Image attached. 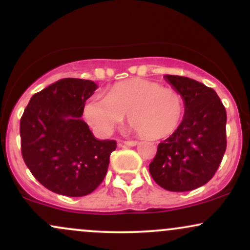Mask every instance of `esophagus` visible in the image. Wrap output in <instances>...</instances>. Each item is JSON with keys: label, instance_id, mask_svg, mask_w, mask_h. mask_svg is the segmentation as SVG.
Returning <instances> with one entry per match:
<instances>
[{"label": "esophagus", "instance_id": "34e87169", "mask_svg": "<svg viewBox=\"0 0 250 250\" xmlns=\"http://www.w3.org/2000/svg\"><path fill=\"white\" fill-rule=\"evenodd\" d=\"M124 144H126V146H135L138 144V142L137 141H125Z\"/></svg>", "mask_w": 250, "mask_h": 250}]
</instances>
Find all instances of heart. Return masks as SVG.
Segmentation results:
<instances>
[{
	"label": "heart",
	"instance_id": "b5f03b06",
	"mask_svg": "<svg viewBox=\"0 0 250 250\" xmlns=\"http://www.w3.org/2000/svg\"><path fill=\"white\" fill-rule=\"evenodd\" d=\"M85 119L104 133L111 132L127 115L128 125L139 136L161 139L176 131L184 119L181 94L143 79L115 83L106 98L90 99L83 108Z\"/></svg>",
	"mask_w": 250,
	"mask_h": 250
}]
</instances>
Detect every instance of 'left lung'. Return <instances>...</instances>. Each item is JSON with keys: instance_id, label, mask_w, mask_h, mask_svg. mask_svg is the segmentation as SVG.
Returning a JSON list of instances; mask_svg holds the SVG:
<instances>
[{"instance_id": "obj_1", "label": "left lung", "mask_w": 250, "mask_h": 250, "mask_svg": "<svg viewBox=\"0 0 250 250\" xmlns=\"http://www.w3.org/2000/svg\"><path fill=\"white\" fill-rule=\"evenodd\" d=\"M165 77L184 98L185 115L175 132L158 144L149 171L162 188L187 192L208 184L221 165L227 111L212 88L188 77Z\"/></svg>"}]
</instances>
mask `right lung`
<instances>
[{
    "instance_id": "right-lung-1",
    "label": "right lung",
    "mask_w": 250,
    "mask_h": 250,
    "mask_svg": "<svg viewBox=\"0 0 250 250\" xmlns=\"http://www.w3.org/2000/svg\"><path fill=\"white\" fill-rule=\"evenodd\" d=\"M98 85L89 80L62 79L31 98L20 120L21 154L47 189L83 197L106 176L117 142L99 141L81 119Z\"/></svg>"
}]
</instances>
